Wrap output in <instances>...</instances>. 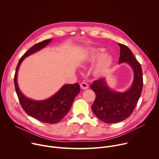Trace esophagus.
I'll return each mask as SVG.
<instances>
[{
    "label": "esophagus",
    "instance_id": "1",
    "mask_svg": "<svg viewBox=\"0 0 159 159\" xmlns=\"http://www.w3.org/2000/svg\"><path fill=\"white\" fill-rule=\"evenodd\" d=\"M80 88L83 90H86L87 89H89V85L85 83V82H83L80 84Z\"/></svg>",
    "mask_w": 159,
    "mask_h": 159
}]
</instances>
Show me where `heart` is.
<instances>
[{"instance_id": "obj_1", "label": "heart", "mask_w": 159, "mask_h": 159, "mask_svg": "<svg viewBox=\"0 0 159 159\" xmlns=\"http://www.w3.org/2000/svg\"><path fill=\"white\" fill-rule=\"evenodd\" d=\"M104 52L105 50L102 48H92L87 50L82 56L85 63L93 64L98 61L92 69V74L96 79L107 76L113 65V57Z\"/></svg>"}]
</instances>
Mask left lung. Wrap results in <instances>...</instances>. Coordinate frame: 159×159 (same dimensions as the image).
I'll return each instance as SVG.
<instances>
[{
  "mask_svg": "<svg viewBox=\"0 0 159 159\" xmlns=\"http://www.w3.org/2000/svg\"><path fill=\"white\" fill-rule=\"evenodd\" d=\"M120 47L119 63L129 65L133 72V82L124 92L112 89L106 78H102L90 85L96 93V99L92 106L94 115L106 123H116L128 118L134 109L140 97L143 87L142 67L130 49L118 43Z\"/></svg>",
  "mask_w": 159,
  "mask_h": 159,
  "instance_id": "8db88e82",
  "label": "left lung"
}]
</instances>
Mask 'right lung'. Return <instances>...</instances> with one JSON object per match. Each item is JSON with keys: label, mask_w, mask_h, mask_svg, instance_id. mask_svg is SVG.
<instances>
[{"label": "right lung", "mask_w": 159, "mask_h": 159, "mask_svg": "<svg viewBox=\"0 0 159 159\" xmlns=\"http://www.w3.org/2000/svg\"><path fill=\"white\" fill-rule=\"evenodd\" d=\"M52 41V39H49L37 43L25 53L19 61L14 80L19 101L27 114L43 123L54 124L61 120L69 111L75 98L80 93V85L77 83L65 84L50 98L44 100H34L25 96L17 83V72L22 61L46 47Z\"/></svg>", "instance_id": "1"}]
</instances>
